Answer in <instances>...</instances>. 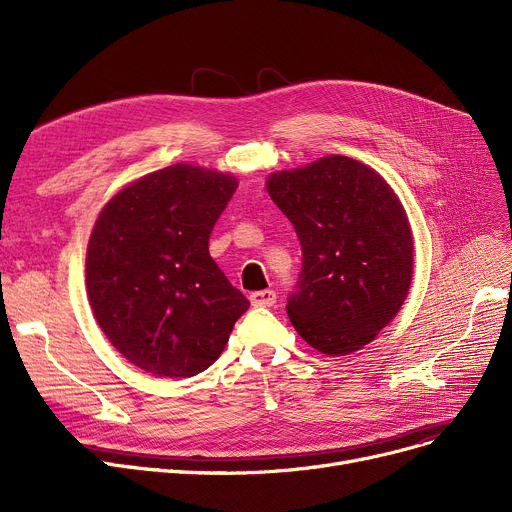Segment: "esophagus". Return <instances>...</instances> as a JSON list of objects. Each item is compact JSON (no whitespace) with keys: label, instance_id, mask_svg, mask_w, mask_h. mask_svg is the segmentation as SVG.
<instances>
[{"label":"esophagus","instance_id":"1","mask_svg":"<svg viewBox=\"0 0 512 512\" xmlns=\"http://www.w3.org/2000/svg\"><path fill=\"white\" fill-rule=\"evenodd\" d=\"M251 303L255 307H272L276 303V292L272 288L251 292Z\"/></svg>","mask_w":512,"mask_h":512}]
</instances>
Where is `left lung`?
I'll return each mask as SVG.
<instances>
[{"mask_svg": "<svg viewBox=\"0 0 512 512\" xmlns=\"http://www.w3.org/2000/svg\"><path fill=\"white\" fill-rule=\"evenodd\" d=\"M267 193L303 251L286 305L292 326L319 353L359 351L407 299L413 238L405 209L378 172L342 155L272 174Z\"/></svg>", "mask_w": 512, "mask_h": 512, "instance_id": "left-lung-1", "label": "left lung"}]
</instances>
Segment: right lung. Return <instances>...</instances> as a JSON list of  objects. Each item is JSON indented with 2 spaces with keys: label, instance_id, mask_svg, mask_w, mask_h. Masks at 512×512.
Instances as JSON below:
<instances>
[{
  "label": "right lung",
  "instance_id": "right-lung-1",
  "mask_svg": "<svg viewBox=\"0 0 512 512\" xmlns=\"http://www.w3.org/2000/svg\"><path fill=\"white\" fill-rule=\"evenodd\" d=\"M236 178L168 166L120 191L87 251V292L118 351L161 378H191L224 351L249 309L209 255V234Z\"/></svg>",
  "mask_w": 512,
  "mask_h": 512
}]
</instances>
